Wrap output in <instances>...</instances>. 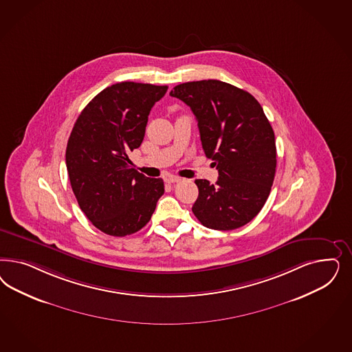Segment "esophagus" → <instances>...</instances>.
<instances>
[{"label":"esophagus","mask_w":352,"mask_h":352,"mask_svg":"<svg viewBox=\"0 0 352 352\" xmlns=\"http://www.w3.org/2000/svg\"><path fill=\"white\" fill-rule=\"evenodd\" d=\"M167 182H170V184L180 182H182V177H179V176H168V177H167Z\"/></svg>","instance_id":"obj_1"}]
</instances>
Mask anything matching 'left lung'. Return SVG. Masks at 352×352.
<instances>
[{
  "label": "left lung",
  "mask_w": 352,
  "mask_h": 352,
  "mask_svg": "<svg viewBox=\"0 0 352 352\" xmlns=\"http://www.w3.org/2000/svg\"><path fill=\"white\" fill-rule=\"evenodd\" d=\"M198 122L202 148L219 179H198L192 210L204 227L232 230L261 212L276 173V141L265 113L249 91L220 80L189 81L170 93Z\"/></svg>",
  "instance_id": "8db88e82"
}]
</instances>
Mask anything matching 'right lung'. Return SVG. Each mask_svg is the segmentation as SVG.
I'll use <instances>...</instances> for the list:
<instances>
[{
    "mask_svg": "<svg viewBox=\"0 0 352 352\" xmlns=\"http://www.w3.org/2000/svg\"><path fill=\"white\" fill-rule=\"evenodd\" d=\"M167 89L133 81L107 87L85 106L68 138L72 192L91 224L109 236L145 227L164 193L162 179L131 168L128 153L140 148L150 110Z\"/></svg>",
    "mask_w": 352,
    "mask_h": 352,
    "instance_id": "add662e5",
    "label": "right lung"
}]
</instances>
